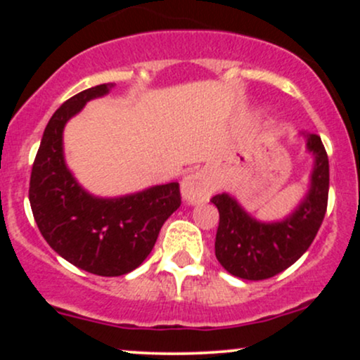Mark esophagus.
Wrapping results in <instances>:
<instances>
[{"instance_id":"obj_1","label":"esophagus","mask_w":360,"mask_h":360,"mask_svg":"<svg viewBox=\"0 0 360 360\" xmlns=\"http://www.w3.org/2000/svg\"><path fill=\"white\" fill-rule=\"evenodd\" d=\"M213 191V181L210 179V176L203 171L189 172V174L184 176V179L181 181V193H183V198L191 205L208 201Z\"/></svg>"}]
</instances>
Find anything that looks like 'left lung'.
I'll return each instance as SVG.
<instances>
[{
  "label": "left lung",
  "instance_id": "1",
  "mask_svg": "<svg viewBox=\"0 0 360 360\" xmlns=\"http://www.w3.org/2000/svg\"><path fill=\"white\" fill-rule=\"evenodd\" d=\"M307 148L315 155L309 191L284 220L257 221L226 193L212 198L220 213L214 255L232 276L269 279L292 266L315 240L328 203V155L316 134L307 135Z\"/></svg>",
  "mask_w": 360,
  "mask_h": 360
}]
</instances>
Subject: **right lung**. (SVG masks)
Listing matches in <instances>:
<instances>
[{
  "mask_svg": "<svg viewBox=\"0 0 360 360\" xmlns=\"http://www.w3.org/2000/svg\"><path fill=\"white\" fill-rule=\"evenodd\" d=\"M113 86L106 82L81 91L52 115L32 166L28 189L32 213L49 245L72 266L106 278L137 269L154 249L164 221L181 205L179 183L122 198L91 196L65 166V123Z\"/></svg>",
  "mask_w": 360,
  "mask_h": 360,
  "instance_id": "add662e5",
  "label": "right lung"
}]
</instances>
